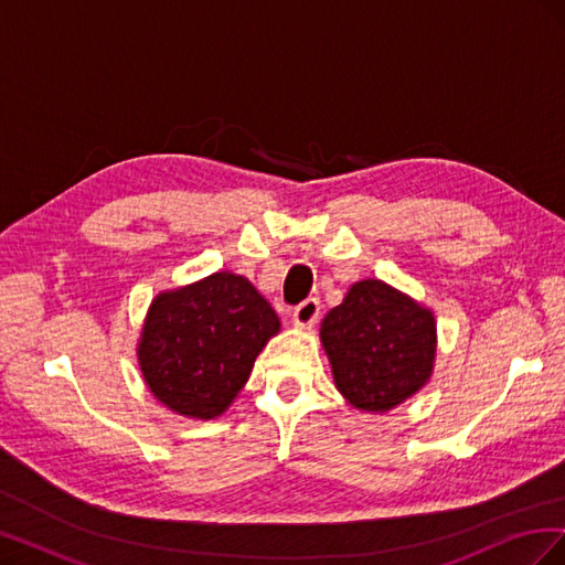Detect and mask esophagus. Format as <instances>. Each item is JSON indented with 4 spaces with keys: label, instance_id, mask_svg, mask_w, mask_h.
I'll return each instance as SVG.
<instances>
[{
    "label": "esophagus",
    "instance_id": "1",
    "mask_svg": "<svg viewBox=\"0 0 565 565\" xmlns=\"http://www.w3.org/2000/svg\"><path fill=\"white\" fill-rule=\"evenodd\" d=\"M318 313H320L318 299H306L295 309L292 322L297 324V328H301V330H309V328H313V324L318 322Z\"/></svg>",
    "mask_w": 565,
    "mask_h": 565
}]
</instances>
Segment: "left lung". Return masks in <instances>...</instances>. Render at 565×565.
I'll return each mask as SVG.
<instances>
[{
	"label": "left lung",
	"instance_id": "8db88e82",
	"mask_svg": "<svg viewBox=\"0 0 565 565\" xmlns=\"http://www.w3.org/2000/svg\"><path fill=\"white\" fill-rule=\"evenodd\" d=\"M320 344L347 403L384 415L429 384L438 351L436 316L388 282L365 278L322 318Z\"/></svg>",
	"mask_w": 565,
	"mask_h": 565
}]
</instances>
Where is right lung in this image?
Returning a JSON list of instances; mask_svg holds the SVG:
<instances>
[{"instance_id":"add662e5","label":"right lung","mask_w":565,"mask_h":565,"mask_svg":"<svg viewBox=\"0 0 565 565\" xmlns=\"http://www.w3.org/2000/svg\"><path fill=\"white\" fill-rule=\"evenodd\" d=\"M280 318L245 276L218 270L150 301L136 358L158 403L188 419H214L247 384Z\"/></svg>"}]
</instances>
